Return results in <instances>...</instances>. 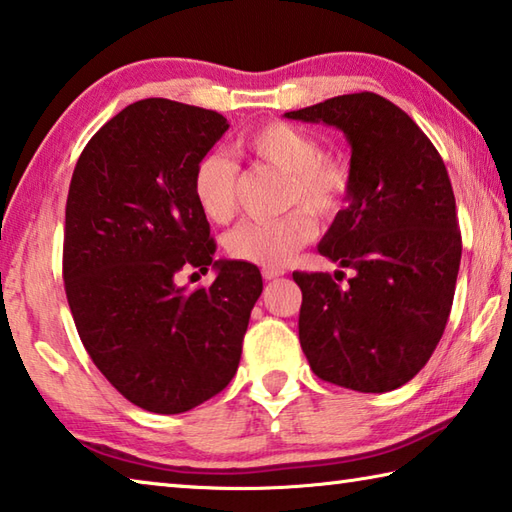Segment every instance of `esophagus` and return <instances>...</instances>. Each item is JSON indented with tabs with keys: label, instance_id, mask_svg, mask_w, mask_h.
I'll use <instances>...</instances> for the list:
<instances>
[{
	"label": "esophagus",
	"instance_id": "1",
	"mask_svg": "<svg viewBox=\"0 0 512 512\" xmlns=\"http://www.w3.org/2000/svg\"><path fill=\"white\" fill-rule=\"evenodd\" d=\"M284 268H262L264 280H275V277H282Z\"/></svg>",
	"mask_w": 512,
	"mask_h": 512
}]
</instances>
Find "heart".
<instances>
[{"mask_svg":"<svg viewBox=\"0 0 512 512\" xmlns=\"http://www.w3.org/2000/svg\"><path fill=\"white\" fill-rule=\"evenodd\" d=\"M239 150L286 174V206H304L315 217L329 219L347 199L351 188L347 159L322 152L318 138L302 127L282 120L264 123L241 138ZM237 185L239 165L226 154L208 152L194 165V201L215 224H226L235 215ZM305 211L295 208L277 219L244 221L226 235V253L237 262L264 268L284 266L315 237V221Z\"/></svg>","mask_w":512,"mask_h":512,"instance_id":"obj_1","label":"heart"}]
</instances>
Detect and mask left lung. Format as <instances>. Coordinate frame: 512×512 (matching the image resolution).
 I'll return each instance as SVG.
<instances>
[{
  "label": "left lung",
  "instance_id": "left-lung-1",
  "mask_svg": "<svg viewBox=\"0 0 512 512\" xmlns=\"http://www.w3.org/2000/svg\"><path fill=\"white\" fill-rule=\"evenodd\" d=\"M284 116L338 127L351 145L349 206L318 250L353 277L293 273L302 351L327 383L392 392L425 367L450 318L461 230L448 170L421 127L371 91Z\"/></svg>",
  "mask_w": 512,
  "mask_h": 512
}]
</instances>
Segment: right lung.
<instances>
[{
	"mask_svg": "<svg viewBox=\"0 0 512 512\" xmlns=\"http://www.w3.org/2000/svg\"><path fill=\"white\" fill-rule=\"evenodd\" d=\"M228 120L167 98L125 107L91 136L71 176L62 277L78 336L129 403L181 414L224 389L239 367L262 275L215 262L192 172ZM210 287L175 284L188 267Z\"/></svg>",
	"mask_w": 512,
	"mask_h": 512,
	"instance_id": "right-lung-1",
	"label": "right lung"
}]
</instances>
